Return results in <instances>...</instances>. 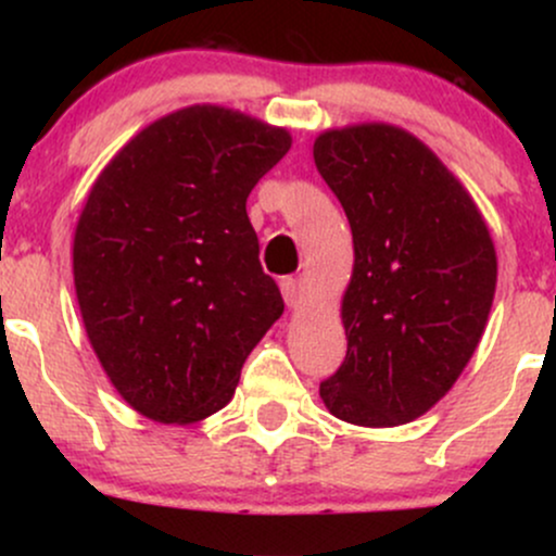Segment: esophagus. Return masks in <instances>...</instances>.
Returning a JSON list of instances; mask_svg holds the SVG:
<instances>
[{
    "label": "esophagus",
    "mask_w": 556,
    "mask_h": 556,
    "mask_svg": "<svg viewBox=\"0 0 556 556\" xmlns=\"http://www.w3.org/2000/svg\"><path fill=\"white\" fill-rule=\"evenodd\" d=\"M279 287H282V298H285L287 308H295V305L300 303V285H298V279L282 277V282H279Z\"/></svg>",
    "instance_id": "1"
}]
</instances>
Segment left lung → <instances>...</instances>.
<instances>
[{
	"mask_svg": "<svg viewBox=\"0 0 556 556\" xmlns=\"http://www.w3.org/2000/svg\"><path fill=\"white\" fill-rule=\"evenodd\" d=\"M314 162L353 229L348 355L318 394L334 418L389 429L431 410L473 358L496 251L463 182L397 125L324 130Z\"/></svg>",
	"mask_w": 556,
	"mask_h": 556,
	"instance_id": "8db88e82",
	"label": "left lung"
}]
</instances>
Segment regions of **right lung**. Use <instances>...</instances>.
I'll list each match as a JSON object with an SVG mask.
<instances>
[{
	"label": "right lung",
	"mask_w": 556,
	"mask_h": 556,
	"mask_svg": "<svg viewBox=\"0 0 556 556\" xmlns=\"http://www.w3.org/2000/svg\"><path fill=\"white\" fill-rule=\"evenodd\" d=\"M290 146L285 127L193 104L146 125L96 177L73 238L75 295L96 358L140 416H214L282 316L245 201Z\"/></svg>",
	"instance_id": "1"
}]
</instances>
